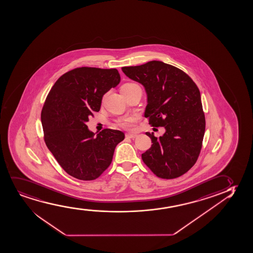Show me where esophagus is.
<instances>
[{
  "label": "esophagus",
  "instance_id": "esophagus-1",
  "mask_svg": "<svg viewBox=\"0 0 253 253\" xmlns=\"http://www.w3.org/2000/svg\"><path fill=\"white\" fill-rule=\"evenodd\" d=\"M126 138L133 139V138H135L136 137H137V134H132V133H126Z\"/></svg>",
  "mask_w": 253,
  "mask_h": 253
}]
</instances>
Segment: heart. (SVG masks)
<instances>
[{
	"mask_svg": "<svg viewBox=\"0 0 253 253\" xmlns=\"http://www.w3.org/2000/svg\"><path fill=\"white\" fill-rule=\"evenodd\" d=\"M131 85H136V84H126L123 86L122 87V91L123 89H125L126 87L131 86ZM137 123V118L136 117H127V118L123 119L122 121L119 122V125L121 126L122 127L125 128V129H132L135 127Z\"/></svg>",
	"mask_w": 253,
	"mask_h": 253,
	"instance_id": "heart-1",
	"label": "heart"
}]
</instances>
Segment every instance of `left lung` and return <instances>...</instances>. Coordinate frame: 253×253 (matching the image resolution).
<instances>
[{"instance_id":"8db88e82","label":"left lung","mask_w":253,"mask_h":253,"mask_svg":"<svg viewBox=\"0 0 253 253\" xmlns=\"http://www.w3.org/2000/svg\"><path fill=\"white\" fill-rule=\"evenodd\" d=\"M122 69L145 88L144 116L149 124L166 130L159 138L146 132L152 144L142 154V160L162 179L183 175L198 160L205 135V113L197 84L182 70L163 61Z\"/></svg>"}]
</instances>
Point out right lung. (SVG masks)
<instances>
[{
  "label": "right lung",
  "instance_id": "add662e5",
  "mask_svg": "<svg viewBox=\"0 0 253 253\" xmlns=\"http://www.w3.org/2000/svg\"><path fill=\"white\" fill-rule=\"evenodd\" d=\"M120 81L115 68L77 67L61 75L46 97L41 113L45 144L65 172L76 179H97L125 138L122 131L109 128L95 136L86 125L99 111L102 96Z\"/></svg>",
  "mask_w": 253,
  "mask_h": 253
}]
</instances>
